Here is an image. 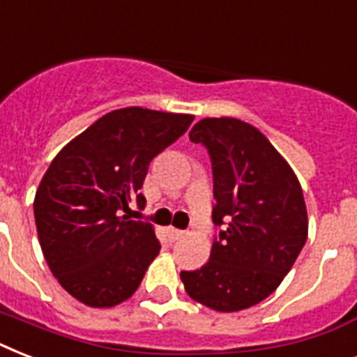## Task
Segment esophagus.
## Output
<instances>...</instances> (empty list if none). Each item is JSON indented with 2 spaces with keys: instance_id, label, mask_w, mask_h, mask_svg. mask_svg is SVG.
Wrapping results in <instances>:
<instances>
[{
  "instance_id": "esophagus-1",
  "label": "esophagus",
  "mask_w": 357,
  "mask_h": 357,
  "mask_svg": "<svg viewBox=\"0 0 357 357\" xmlns=\"http://www.w3.org/2000/svg\"><path fill=\"white\" fill-rule=\"evenodd\" d=\"M185 231H181V229H176V228H168V237H170V241H179V238L183 237Z\"/></svg>"
}]
</instances>
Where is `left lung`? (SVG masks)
I'll list each match as a JSON object with an SVG mask.
<instances>
[{"instance_id":"left-lung-1","label":"left lung","mask_w":357,"mask_h":357,"mask_svg":"<svg viewBox=\"0 0 357 357\" xmlns=\"http://www.w3.org/2000/svg\"><path fill=\"white\" fill-rule=\"evenodd\" d=\"M189 139L207 148L213 165L209 261L181 272L190 298L215 311L259 304L282 283L307 238V211L293 168L259 129L237 119H204Z\"/></svg>"}]
</instances>
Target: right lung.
Returning <instances> with one entry per match:
<instances>
[{
	"instance_id": "obj_1",
	"label": "right lung",
	"mask_w": 357,
	"mask_h": 357,
	"mask_svg": "<svg viewBox=\"0 0 357 357\" xmlns=\"http://www.w3.org/2000/svg\"><path fill=\"white\" fill-rule=\"evenodd\" d=\"M192 114L111 111L59 151L35 195V222L52 274L75 300H128L161 250L153 226L129 220L151 159L189 129Z\"/></svg>"
}]
</instances>
